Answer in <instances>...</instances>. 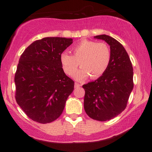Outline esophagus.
<instances>
[{
  "label": "esophagus",
  "instance_id": "34e87169",
  "mask_svg": "<svg viewBox=\"0 0 152 152\" xmlns=\"http://www.w3.org/2000/svg\"><path fill=\"white\" fill-rule=\"evenodd\" d=\"M81 86V85L79 84V83H75V84H74L75 88H78V87H80Z\"/></svg>",
  "mask_w": 152,
  "mask_h": 152
}]
</instances>
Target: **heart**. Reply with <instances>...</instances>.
<instances>
[{
    "mask_svg": "<svg viewBox=\"0 0 152 152\" xmlns=\"http://www.w3.org/2000/svg\"><path fill=\"white\" fill-rule=\"evenodd\" d=\"M73 56L64 52L61 54V63L64 72L71 75L78 68L81 67L74 75L75 79L83 81L91 76L97 78L107 70L111 61V50L104 43L89 40H82L72 48Z\"/></svg>",
    "mask_w": 152,
    "mask_h": 152,
    "instance_id": "b5f03b06",
    "label": "heart"
}]
</instances>
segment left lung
I'll use <instances>...</instances> for the list:
<instances>
[{
	"label": "left lung",
	"mask_w": 152,
	"mask_h": 152,
	"mask_svg": "<svg viewBox=\"0 0 152 152\" xmlns=\"http://www.w3.org/2000/svg\"><path fill=\"white\" fill-rule=\"evenodd\" d=\"M94 38L109 45L111 61L102 76L83 85V106L90 118L106 121L117 116L126 107L134 87L133 67L126 50L115 38L104 34Z\"/></svg>",
	"instance_id": "8db88e82"
}]
</instances>
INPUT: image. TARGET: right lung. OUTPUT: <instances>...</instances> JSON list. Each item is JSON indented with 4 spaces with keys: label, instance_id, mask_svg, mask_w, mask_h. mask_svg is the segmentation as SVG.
Returning <instances> with one entry per match:
<instances>
[{
    "label": "right lung",
    "instance_id": "add662e5",
    "mask_svg": "<svg viewBox=\"0 0 152 152\" xmlns=\"http://www.w3.org/2000/svg\"><path fill=\"white\" fill-rule=\"evenodd\" d=\"M72 43V38H43L20 56L15 74V100L33 121L50 123L62 114L74 82L64 73L60 56Z\"/></svg>",
    "mask_w": 152,
    "mask_h": 152
}]
</instances>
